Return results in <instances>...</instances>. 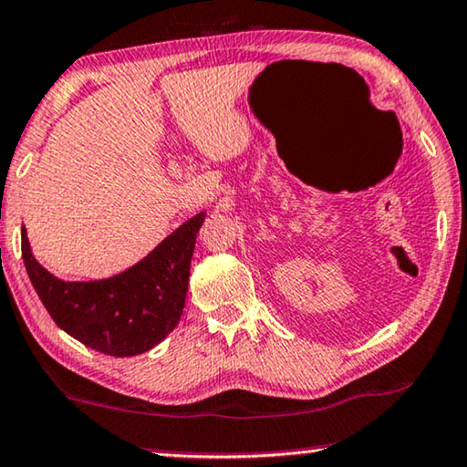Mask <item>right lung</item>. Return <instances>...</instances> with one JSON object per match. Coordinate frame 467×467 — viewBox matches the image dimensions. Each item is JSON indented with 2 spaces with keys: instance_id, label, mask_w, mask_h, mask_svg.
I'll return each mask as SVG.
<instances>
[{
  "instance_id": "add662e5",
  "label": "right lung",
  "mask_w": 467,
  "mask_h": 467,
  "mask_svg": "<svg viewBox=\"0 0 467 467\" xmlns=\"http://www.w3.org/2000/svg\"><path fill=\"white\" fill-rule=\"evenodd\" d=\"M204 215L190 217L140 263L107 279L64 282L55 277L31 254L25 226L23 263L55 325L91 350L136 357L158 346L182 320L192 254Z\"/></svg>"
}]
</instances>
